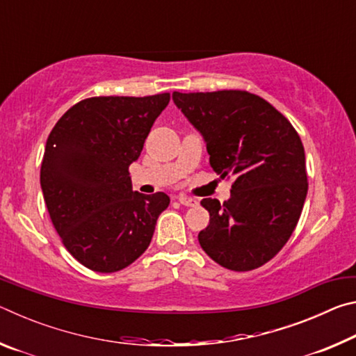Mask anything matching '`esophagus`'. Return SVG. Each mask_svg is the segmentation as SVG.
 Listing matches in <instances>:
<instances>
[{"label": "esophagus", "mask_w": 356, "mask_h": 356, "mask_svg": "<svg viewBox=\"0 0 356 356\" xmlns=\"http://www.w3.org/2000/svg\"><path fill=\"white\" fill-rule=\"evenodd\" d=\"M177 201L182 204V206H186V207L197 206V201L195 200V197H190V196H185V195H179L177 196Z\"/></svg>", "instance_id": "obj_1"}]
</instances>
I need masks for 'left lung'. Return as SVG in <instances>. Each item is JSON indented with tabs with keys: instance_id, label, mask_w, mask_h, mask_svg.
<instances>
[{
	"instance_id": "8db88e82",
	"label": "left lung",
	"mask_w": 356,
	"mask_h": 356,
	"mask_svg": "<svg viewBox=\"0 0 356 356\" xmlns=\"http://www.w3.org/2000/svg\"><path fill=\"white\" fill-rule=\"evenodd\" d=\"M172 100L202 134L213 171L236 177L226 202L201 201L210 215L197 236L202 250L234 272L261 267L291 238L308 193L297 130L248 91H176Z\"/></svg>"
}]
</instances>
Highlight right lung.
I'll list each match as a JSON object with an SVG mask.
<instances>
[{"label":"right lung","instance_id":"add662e5","mask_svg":"<svg viewBox=\"0 0 356 356\" xmlns=\"http://www.w3.org/2000/svg\"><path fill=\"white\" fill-rule=\"evenodd\" d=\"M170 99H84L48 135L40 166L48 213L65 250L89 270L113 273L135 262L170 206L163 191L134 193L129 172Z\"/></svg>","mask_w":356,"mask_h":356}]
</instances>
